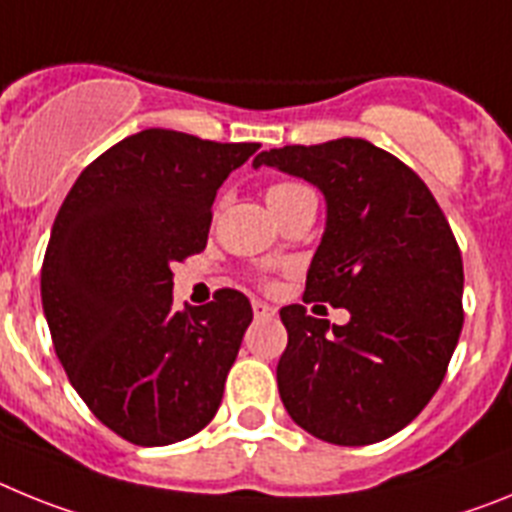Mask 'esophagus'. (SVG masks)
Returning a JSON list of instances; mask_svg holds the SVG:
<instances>
[{"label": "esophagus", "mask_w": 512, "mask_h": 512, "mask_svg": "<svg viewBox=\"0 0 512 512\" xmlns=\"http://www.w3.org/2000/svg\"><path fill=\"white\" fill-rule=\"evenodd\" d=\"M252 314H255V319H270L275 317V309L265 301H252Z\"/></svg>", "instance_id": "34e87169"}]
</instances>
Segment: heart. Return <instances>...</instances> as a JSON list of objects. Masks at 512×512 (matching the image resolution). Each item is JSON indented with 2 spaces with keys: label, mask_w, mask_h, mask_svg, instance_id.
I'll return each instance as SVG.
<instances>
[{
  "label": "heart",
  "mask_w": 512,
  "mask_h": 512,
  "mask_svg": "<svg viewBox=\"0 0 512 512\" xmlns=\"http://www.w3.org/2000/svg\"><path fill=\"white\" fill-rule=\"evenodd\" d=\"M293 190H301V185H291V182H281V185H273V188L268 190V201H270V198H278V195L293 193Z\"/></svg>",
  "instance_id": "1"
}]
</instances>
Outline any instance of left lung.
I'll list each match as a JSON object with an SVG mask.
<instances>
[{
	"instance_id": "8db88e82",
	"label": "left lung",
	"mask_w": 512,
	"mask_h": 512,
	"mask_svg": "<svg viewBox=\"0 0 512 512\" xmlns=\"http://www.w3.org/2000/svg\"><path fill=\"white\" fill-rule=\"evenodd\" d=\"M311 182L327 221L304 301L350 311L348 324L283 306L288 345L278 391L291 420L319 441L368 446L410 425L430 402L464 324V265L428 185L366 139L283 146L252 167Z\"/></svg>"
}]
</instances>
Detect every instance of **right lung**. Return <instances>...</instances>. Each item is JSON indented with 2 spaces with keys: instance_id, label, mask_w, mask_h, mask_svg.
<instances>
[{
  "instance_id": "right-lung-1",
  "label": "right lung",
  "mask_w": 512,
  "mask_h": 512,
  "mask_svg": "<svg viewBox=\"0 0 512 512\" xmlns=\"http://www.w3.org/2000/svg\"><path fill=\"white\" fill-rule=\"evenodd\" d=\"M260 144L146 128L77 177L53 221L41 299L53 348L92 415L136 446L213 420L250 299L172 309V265L206 250L216 190Z\"/></svg>"
}]
</instances>
